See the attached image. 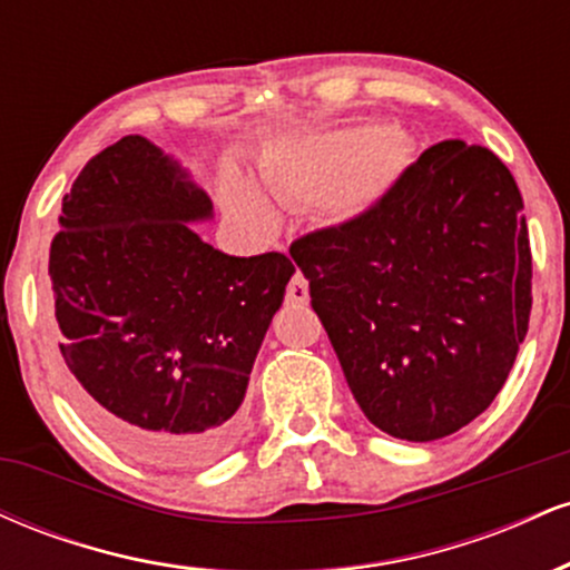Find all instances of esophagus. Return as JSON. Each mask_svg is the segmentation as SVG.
Returning a JSON list of instances; mask_svg holds the SVG:
<instances>
[{
    "mask_svg": "<svg viewBox=\"0 0 570 570\" xmlns=\"http://www.w3.org/2000/svg\"><path fill=\"white\" fill-rule=\"evenodd\" d=\"M307 297H311V294H307L305 276H303V273H294L289 286H286V303H289V305H305Z\"/></svg>",
    "mask_w": 570,
    "mask_h": 570,
    "instance_id": "esophagus-1",
    "label": "esophagus"
}]
</instances>
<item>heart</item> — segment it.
Segmentation results:
<instances>
[{
	"mask_svg": "<svg viewBox=\"0 0 570 570\" xmlns=\"http://www.w3.org/2000/svg\"><path fill=\"white\" fill-rule=\"evenodd\" d=\"M404 147L383 126H345L297 136L263 158L259 176L271 198L284 206H311L335 225H351L375 212L399 179ZM225 200L235 217L257 230L276 225V208L240 176H225Z\"/></svg>",
	"mask_w": 570,
	"mask_h": 570,
	"instance_id": "obj_1",
	"label": "heart"
}]
</instances>
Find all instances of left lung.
I'll list each match as a JSON object with an SVG mask.
<instances>
[{"mask_svg":"<svg viewBox=\"0 0 570 570\" xmlns=\"http://www.w3.org/2000/svg\"><path fill=\"white\" fill-rule=\"evenodd\" d=\"M289 254L370 423L434 442L490 407L531 316L522 195L490 149L434 144L375 212Z\"/></svg>","mask_w":570,"mask_h":570,"instance_id":"left-lung-1","label":"left lung"}]
</instances>
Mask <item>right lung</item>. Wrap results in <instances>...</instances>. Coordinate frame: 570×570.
<instances>
[{"label": "right lung", "instance_id": "obj_1", "mask_svg": "<svg viewBox=\"0 0 570 570\" xmlns=\"http://www.w3.org/2000/svg\"><path fill=\"white\" fill-rule=\"evenodd\" d=\"M214 203L179 158L126 136L63 195L50 292L69 394L104 440L195 469L233 448L267 326L294 276L195 233Z\"/></svg>", "mask_w": 570, "mask_h": 570}]
</instances>
